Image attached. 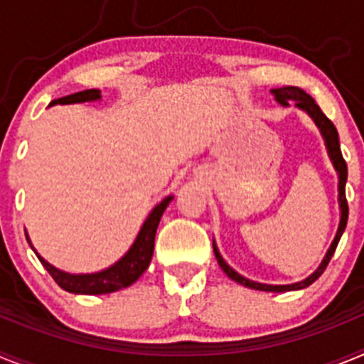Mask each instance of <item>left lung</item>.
I'll use <instances>...</instances> for the list:
<instances>
[{
	"mask_svg": "<svg viewBox=\"0 0 364 364\" xmlns=\"http://www.w3.org/2000/svg\"><path fill=\"white\" fill-rule=\"evenodd\" d=\"M273 95H275V98H277V102H281L282 105H288V100H294L295 105L301 109H304V111L310 114L311 118H314V122L317 124V127L321 129V133H323L324 136V142H326V147H328V153H330V159H332L333 166H336L337 173H339V204H341V222H339V230H337V235L336 239H333L332 246H330V250H328L326 257L323 259V262H321V266L317 269H315L314 273H311L310 277L304 279L302 282H295V284H288V286H272V284H259V282H253V281H247V279H244L242 275H239L237 272H233V269L230 268V266L224 262V259L220 257V253H218L217 246L213 244V252H215V257H217L218 260V266H220L222 269H224V273H226L228 277L233 279L235 282H239V284L242 286H247V288H252V290H260V291H290V290H302V288H306V286H310L311 282H315L317 279L323 275V272L326 269L328 262H330V259H332L333 252H336L337 244H339L341 240V235H343V231H345L346 228V222H348V202H346V193H345V186H346V176H348V167H346V162L345 159H343V153H341V146H339V134H337V129L336 125L332 124V120L330 118H326V114H324L323 111H321V107L317 104H315V100L311 98L310 95H306V92L302 91V89H299V87H294V85H286V87H281V89H273Z\"/></svg>",
	"mask_w": 364,
	"mask_h": 364,
	"instance_id": "obj_1",
	"label": "left lung"
}]
</instances>
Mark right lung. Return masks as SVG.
<instances>
[{"label":"right lung","instance_id":"add662e5","mask_svg":"<svg viewBox=\"0 0 364 364\" xmlns=\"http://www.w3.org/2000/svg\"><path fill=\"white\" fill-rule=\"evenodd\" d=\"M100 91L98 89H87V91L74 92V95L63 96V98H58L50 102V105L56 104H80V102H91V100H98ZM173 197H167L160 202L151 215L147 217V220L144 222L142 230L138 233L136 240L131 246V250L118 260L117 264L111 266V268L104 269L100 273H91V275H69L65 272H60L54 266H50L47 260L40 259L41 264L45 266V269L50 273V277L58 282L60 288H63L69 294H82V295H102V294H111V291L122 290V288H127L133 282H136L140 279L144 272L147 269L151 262V257H153L154 250V235H156V228H159V222L162 218V213L166 211L167 204L171 202ZM28 240V239H27ZM31 244V240H28ZM34 250V247H32ZM36 252V250H34Z\"/></svg>","mask_w":364,"mask_h":364}]
</instances>
